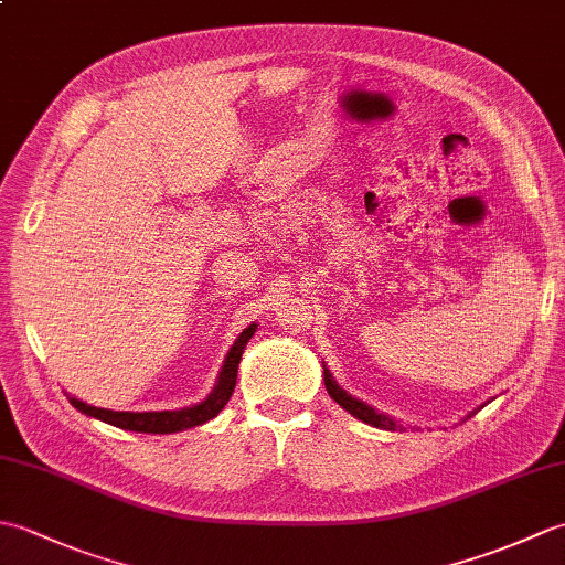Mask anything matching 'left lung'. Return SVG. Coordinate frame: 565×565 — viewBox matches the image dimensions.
I'll use <instances>...</instances> for the list:
<instances>
[{
  "label": "left lung",
  "instance_id": "obj_1",
  "mask_svg": "<svg viewBox=\"0 0 565 565\" xmlns=\"http://www.w3.org/2000/svg\"><path fill=\"white\" fill-rule=\"evenodd\" d=\"M326 388H328V393H330V398L332 401H338L344 411H350L354 417H359V419H364V423H369V425H374V427H383V429H393L395 427V423L393 419H388V417H383L381 413H376L374 407H369V405H364L362 401H356V398H352V395H347L338 383H334L332 379H330V371L326 369Z\"/></svg>",
  "mask_w": 565,
  "mask_h": 565
}]
</instances>
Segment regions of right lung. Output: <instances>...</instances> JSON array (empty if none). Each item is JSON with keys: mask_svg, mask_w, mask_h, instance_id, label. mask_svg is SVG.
<instances>
[{"mask_svg": "<svg viewBox=\"0 0 565 565\" xmlns=\"http://www.w3.org/2000/svg\"><path fill=\"white\" fill-rule=\"evenodd\" d=\"M252 334H255V326L243 330V334H239L237 342L231 347V352H227V356H225L218 386L213 388V393L206 401L194 405V407H182V411H162V413H116V411H104V407L87 405L77 398H70V403L75 405L77 411H82L84 415L104 419V423L121 427V429L148 431V435L150 431L152 435H170V431H182L189 427L203 425L206 419L218 415L225 407V403L231 401V395L235 391V381H237V364H239V359H243V350Z\"/></svg>", "mask_w": 565, "mask_h": 565, "instance_id": "right-lung-1", "label": "right lung"}]
</instances>
